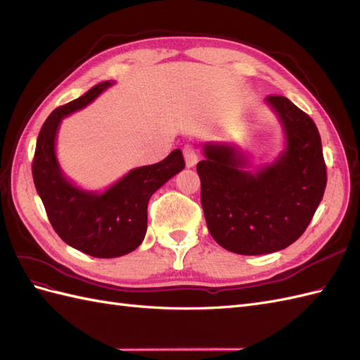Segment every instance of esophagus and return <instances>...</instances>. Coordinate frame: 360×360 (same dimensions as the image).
<instances>
[{"mask_svg": "<svg viewBox=\"0 0 360 360\" xmlns=\"http://www.w3.org/2000/svg\"><path fill=\"white\" fill-rule=\"evenodd\" d=\"M183 156H184V160H186V167L188 168H192V167L197 165L198 153H197V151H195L193 147H191V146L184 147L183 148Z\"/></svg>", "mask_w": 360, "mask_h": 360, "instance_id": "esophagus-1", "label": "esophagus"}]
</instances>
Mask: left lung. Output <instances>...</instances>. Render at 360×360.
Listing matches in <instances>:
<instances>
[{
    "label": "left lung",
    "instance_id": "1",
    "mask_svg": "<svg viewBox=\"0 0 360 360\" xmlns=\"http://www.w3.org/2000/svg\"><path fill=\"white\" fill-rule=\"evenodd\" d=\"M284 135L281 153L255 167L234 143L202 147L201 204L207 228L224 249L264 255L285 249L307 230L323 200L326 165L321 138L309 115L287 97L269 96Z\"/></svg>",
    "mask_w": 360,
    "mask_h": 360
}]
</instances>
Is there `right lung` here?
Returning a JSON list of instances; mask_svg holds the SVG:
<instances>
[{
    "mask_svg": "<svg viewBox=\"0 0 360 360\" xmlns=\"http://www.w3.org/2000/svg\"><path fill=\"white\" fill-rule=\"evenodd\" d=\"M114 84H96L78 99L57 108L40 130L32 162V179L53 230L69 246L96 258L122 257L143 243L148 200L184 168L177 148L155 165L130 169L103 191L84 189L66 176L57 158L63 118L94 102Z\"/></svg>",
    "mask_w": 360,
    "mask_h": 360,
    "instance_id": "1",
    "label": "right lung"
}]
</instances>
